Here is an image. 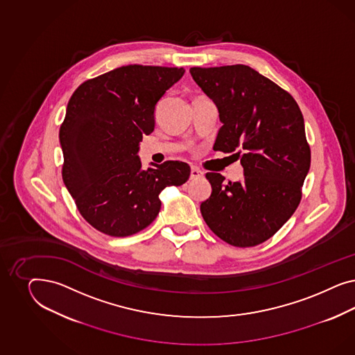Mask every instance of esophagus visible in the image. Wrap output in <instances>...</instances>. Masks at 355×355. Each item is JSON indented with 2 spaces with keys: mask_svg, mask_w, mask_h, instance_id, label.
I'll use <instances>...</instances> for the list:
<instances>
[{
  "mask_svg": "<svg viewBox=\"0 0 355 355\" xmlns=\"http://www.w3.org/2000/svg\"><path fill=\"white\" fill-rule=\"evenodd\" d=\"M202 177H203V172L200 169L193 166L191 172H190V180H198V178H202Z\"/></svg>",
  "mask_w": 355,
  "mask_h": 355,
  "instance_id": "34e87169",
  "label": "esophagus"
}]
</instances>
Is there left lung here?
I'll use <instances>...</instances> for the list:
<instances>
[{"label":"left lung","instance_id":"obj_1","mask_svg":"<svg viewBox=\"0 0 355 355\" xmlns=\"http://www.w3.org/2000/svg\"><path fill=\"white\" fill-rule=\"evenodd\" d=\"M223 122L214 150L241 157L243 180L207 173L211 196L200 205L207 225L236 248L266 242L300 205L311 150L301 109L291 94L246 64L191 67ZM243 153L241 154L240 152Z\"/></svg>","mask_w":355,"mask_h":355}]
</instances>
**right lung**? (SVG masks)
Returning a JSON list of instances; mask_svg holds the SVG:
<instances>
[{"mask_svg": "<svg viewBox=\"0 0 355 355\" xmlns=\"http://www.w3.org/2000/svg\"><path fill=\"white\" fill-rule=\"evenodd\" d=\"M182 67L129 64L88 79L70 97L60 141L62 180L89 225L112 236H132L159 215V195L190 177L182 162L147 171L139 141L155 129V107L182 78Z\"/></svg>", "mask_w": 355, "mask_h": 355, "instance_id": "right-lung-1", "label": "right lung"}]
</instances>
